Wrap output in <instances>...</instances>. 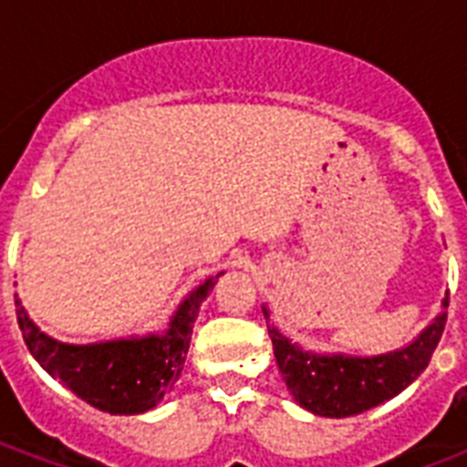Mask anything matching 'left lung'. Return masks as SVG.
I'll list each match as a JSON object with an SVG mask.
<instances>
[{
  "instance_id": "8db88e82",
  "label": "left lung",
  "mask_w": 467,
  "mask_h": 467,
  "mask_svg": "<svg viewBox=\"0 0 467 467\" xmlns=\"http://www.w3.org/2000/svg\"><path fill=\"white\" fill-rule=\"evenodd\" d=\"M449 307V298L443 300ZM264 317L269 310L264 307ZM446 312H441L410 347L395 354L356 358V356H322L303 351L284 334L269 327L278 370L300 407L319 417H351L402 392L431 361L439 347Z\"/></svg>"
}]
</instances>
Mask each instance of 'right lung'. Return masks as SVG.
<instances>
[{"instance_id": "1", "label": "right lung", "mask_w": 467, "mask_h": 467, "mask_svg": "<svg viewBox=\"0 0 467 467\" xmlns=\"http://www.w3.org/2000/svg\"><path fill=\"white\" fill-rule=\"evenodd\" d=\"M220 276V274H218ZM215 276V278H218ZM208 278L183 300L164 334L145 339H119L104 344H62L50 339L26 315L16 300V319L33 358L87 405L109 414L148 412L176 383L189 354L198 307L215 285Z\"/></svg>"}]
</instances>
